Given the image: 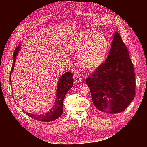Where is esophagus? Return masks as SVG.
<instances>
[{
    "mask_svg": "<svg viewBox=\"0 0 147 147\" xmlns=\"http://www.w3.org/2000/svg\"><path fill=\"white\" fill-rule=\"evenodd\" d=\"M75 81L76 83H80L82 81V78L80 76V75H77L76 76H75Z\"/></svg>",
    "mask_w": 147,
    "mask_h": 147,
    "instance_id": "obj_1",
    "label": "esophagus"
}]
</instances>
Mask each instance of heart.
Masks as SVG:
<instances>
[{
    "mask_svg": "<svg viewBox=\"0 0 147 147\" xmlns=\"http://www.w3.org/2000/svg\"><path fill=\"white\" fill-rule=\"evenodd\" d=\"M69 50L78 51L77 59L83 68L94 70L98 68L107 55L109 43L105 35L92 30H85L74 37L67 43Z\"/></svg>",
    "mask_w": 147,
    "mask_h": 147,
    "instance_id": "b5f03b06",
    "label": "heart"
}]
</instances>
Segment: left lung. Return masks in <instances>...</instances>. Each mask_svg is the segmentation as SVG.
<instances>
[{"instance_id":"8db88e82","label":"left lung","mask_w":147,"mask_h":147,"mask_svg":"<svg viewBox=\"0 0 147 147\" xmlns=\"http://www.w3.org/2000/svg\"><path fill=\"white\" fill-rule=\"evenodd\" d=\"M92 102L100 112L115 114L125 110L135 97V74L129 54L115 32L105 63L86 79Z\"/></svg>"}]
</instances>
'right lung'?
<instances>
[{
    "label": "right lung",
    "mask_w": 147,
    "mask_h": 147,
    "mask_svg": "<svg viewBox=\"0 0 147 147\" xmlns=\"http://www.w3.org/2000/svg\"><path fill=\"white\" fill-rule=\"evenodd\" d=\"M21 47V43H20L19 45L15 48L14 53H13V65L11 69L10 75H11L13 69H14L16 56L20 50ZM72 76V74L69 72L64 73L60 77L58 80V82H57V85L56 88V99L55 104L54 106L50 110L48 111L47 113L40 115H36L30 113L23 110L25 113L31 118L43 122L53 121L54 120L59 118L61 116L62 114H63V105L65 96L67 94V92L73 86ZM10 82H11V76L10 77Z\"/></svg>",
    "instance_id": "add662e5"
}]
</instances>
